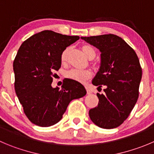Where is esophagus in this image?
<instances>
[{
  "mask_svg": "<svg viewBox=\"0 0 154 154\" xmlns=\"http://www.w3.org/2000/svg\"><path fill=\"white\" fill-rule=\"evenodd\" d=\"M86 90H87V94H89L91 93V91L89 90V88L88 87H86Z\"/></svg>",
  "mask_w": 154,
  "mask_h": 154,
  "instance_id": "esophagus-1",
  "label": "esophagus"
}]
</instances>
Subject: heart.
<instances>
[{"label":"heart","mask_w":154,"mask_h":154,"mask_svg":"<svg viewBox=\"0 0 154 154\" xmlns=\"http://www.w3.org/2000/svg\"><path fill=\"white\" fill-rule=\"evenodd\" d=\"M69 48H67L63 51L60 57L62 63L65 64L67 62V58H68V54L69 53ZM82 51L83 54H85V56L88 60H93L96 56V51L93 47L90 46V45H83L82 47ZM91 75L92 73L90 70L81 71V70L77 69H71L66 73V77L67 79L74 80V81L78 82H85L87 80L90 79L91 78Z\"/></svg>","instance_id":"obj_1"}]
</instances>
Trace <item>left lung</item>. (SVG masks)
<instances>
[{
	"label": "left lung",
	"mask_w": 154,
	"mask_h": 154,
	"mask_svg": "<svg viewBox=\"0 0 154 154\" xmlns=\"http://www.w3.org/2000/svg\"><path fill=\"white\" fill-rule=\"evenodd\" d=\"M100 52L99 70L92 80L97 90V106L89 110L91 120L98 127L111 129L128 118L138 98L142 76L138 57L122 38L112 34L81 37Z\"/></svg>",
	"instance_id": "obj_1"
}]
</instances>
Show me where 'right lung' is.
Returning a JSON list of instances; mask_svg holds the SVG:
<instances>
[{"label":"right lung","mask_w":154,"mask_h":154,"mask_svg":"<svg viewBox=\"0 0 154 154\" xmlns=\"http://www.w3.org/2000/svg\"><path fill=\"white\" fill-rule=\"evenodd\" d=\"M79 39L45 30L21 45L14 61L15 91L25 114L35 125L49 127L63 118L69 103L86 94L80 82L66 79L61 89L52 87L54 71L61 66L60 57Z\"/></svg>","instance_id":"add662e5"}]
</instances>
